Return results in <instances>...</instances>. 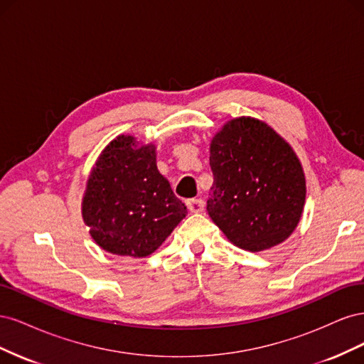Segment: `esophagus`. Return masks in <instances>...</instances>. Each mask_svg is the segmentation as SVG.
<instances>
[{
	"instance_id": "esophagus-1",
	"label": "esophagus",
	"mask_w": 364,
	"mask_h": 364,
	"mask_svg": "<svg viewBox=\"0 0 364 364\" xmlns=\"http://www.w3.org/2000/svg\"><path fill=\"white\" fill-rule=\"evenodd\" d=\"M186 206H188L191 213H202L205 202L202 199H188L186 200Z\"/></svg>"
}]
</instances>
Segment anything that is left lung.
I'll list each match as a JSON object with an SVG mask.
<instances>
[{
  "instance_id": "8db88e82",
  "label": "left lung",
  "mask_w": 364,
  "mask_h": 364,
  "mask_svg": "<svg viewBox=\"0 0 364 364\" xmlns=\"http://www.w3.org/2000/svg\"><path fill=\"white\" fill-rule=\"evenodd\" d=\"M206 211L241 249L277 246L299 223L305 176L293 149L262 121L235 118L211 142Z\"/></svg>"
}]
</instances>
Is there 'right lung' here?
<instances>
[{
  "label": "right lung",
  "mask_w": 364,
  "mask_h": 364,
  "mask_svg": "<svg viewBox=\"0 0 364 364\" xmlns=\"http://www.w3.org/2000/svg\"><path fill=\"white\" fill-rule=\"evenodd\" d=\"M95 243L115 255L142 258L155 252L186 215L158 171L155 146L121 135L98 158L82 203Z\"/></svg>",
  "instance_id": "obj_1"
}]
</instances>
